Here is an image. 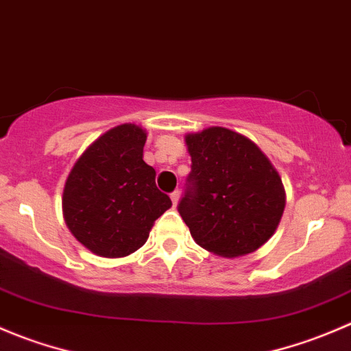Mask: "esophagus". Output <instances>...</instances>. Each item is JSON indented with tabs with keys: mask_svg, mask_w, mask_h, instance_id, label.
Instances as JSON below:
<instances>
[{
	"mask_svg": "<svg viewBox=\"0 0 351 351\" xmlns=\"http://www.w3.org/2000/svg\"><path fill=\"white\" fill-rule=\"evenodd\" d=\"M178 200H180V192L178 190H175V192L171 193V202H173V206H178Z\"/></svg>",
	"mask_w": 351,
	"mask_h": 351,
	"instance_id": "obj_1",
	"label": "esophagus"
}]
</instances>
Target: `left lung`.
<instances>
[{"mask_svg": "<svg viewBox=\"0 0 351 351\" xmlns=\"http://www.w3.org/2000/svg\"><path fill=\"white\" fill-rule=\"evenodd\" d=\"M192 171L178 213L197 245L219 257L255 252L287 206L283 182L255 142L224 127L185 135Z\"/></svg>", "mask_w": 351, "mask_h": 351, "instance_id": "1", "label": "left lung"}]
</instances>
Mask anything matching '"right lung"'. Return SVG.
Listing matches in <instances>:
<instances>
[{"instance_id":"1","label":"right lung","mask_w":351,"mask_h":351,"mask_svg":"<svg viewBox=\"0 0 351 351\" xmlns=\"http://www.w3.org/2000/svg\"><path fill=\"white\" fill-rule=\"evenodd\" d=\"M145 141L141 125L111 128L82 152L64 182V223L99 257L134 254L171 207V199L156 186V169L144 161Z\"/></svg>"}]
</instances>
